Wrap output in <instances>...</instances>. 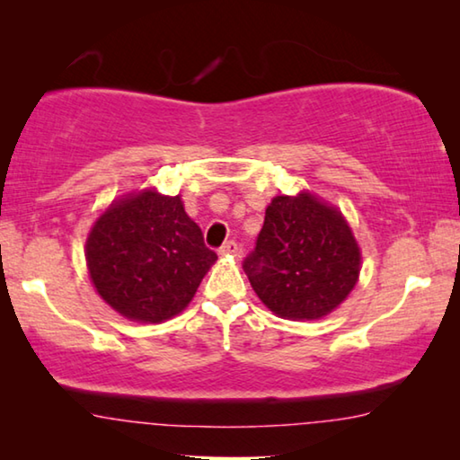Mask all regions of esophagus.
I'll return each mask as SVG.
<instances>
[{
	"mask_svg": "<svg viewBox=\"0 0 460 460\" xmlns=\"http://www.w3.org/2000/svg\"><path fill=\"white\" fill-rule=\"evenodd\" d=\"M239 253V245L235 243V241H227V243H223L219 247V255L221 258H233V255Z\"/></svg>",
	"mask_w": 460,
	"mask_h": 460,
	"instance_id": "obj_1",
	"label": "esophagus"
}]
</instances>
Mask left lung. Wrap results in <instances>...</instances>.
Wrapping results in <instances>:
<instances>
[{
    "instance_id": "1",
    "label": "left lung",
    "mask_w": 460,
    "mask_h": 460,
    "mask_svg": "<svg viewBox=\"0 0 460 460\" xmlns=\"http://www.w3.org/2000/svg\"><path fill=\"white\" fill-rule=\"evenodd\" d=\"M361 253L342 215L308 192L276 197L243 270L271 313L313 321L337 308L359 278Z\"/></svg>"
}]
</instances>
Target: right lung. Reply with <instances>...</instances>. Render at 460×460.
I'll return each mask as SVG.
<instances>
[{
	"mask_svg": "<svg viewBox=\"0 0 460 460\" xmlns=\"http://www.w3.org/2000/svg\"><path fill=\"white\" fill-rule=\"evenodd\" d=\"M215 260L181 197L154 190L113 202L87 239L89 274L101 298L139 323H162L184 310Z\"/></svg>",
	"mask_w": 460,
	"mask_h": 460,
	"instance_id": "1",
	"label": "right lung"
}]
</instances>
